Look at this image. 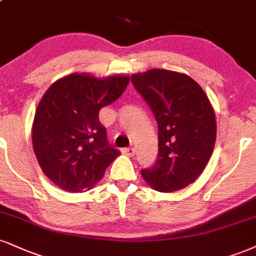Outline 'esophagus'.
Masks as SVG:
<instances>
[{"label":"esophagus","mask_w":256,"mask_h":256,"mask_svg":"<svg viewBox=\"0 0 256 256\" xmlns=\"http://www.w3.org/2000/svg\"><path fill=\"white\" fill-rule=\"evenodd\" d=\"M134 152H136V149L134 148H125V149H122V154H125V155L128 156H134Z\"/></svg>","instance_id":"1"}]
</instances>
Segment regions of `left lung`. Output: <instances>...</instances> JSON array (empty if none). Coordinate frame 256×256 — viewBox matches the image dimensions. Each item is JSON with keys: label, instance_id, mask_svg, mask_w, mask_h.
Instances as JSON below:
<instances>
[{"label": "left lung", "instance_id": "left-lung-1", "mask_svg": "<svg viewBox=\"0 0 256 256\" xmlns=\"http://www.w3.org/2000/svg\"><path fill=\"white\" fill-rule=\"evenodd\" d=\"M131 81L158 122V161L142 175L158 192L184 188L199 178L214 152L217 128L210 101L186 74L152 69L134 74Z\"/></svg>", "mask_w": 256, "mask_h": 256}]
</instances>
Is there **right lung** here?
Instances as JSON below:
<instances>
[{
    "label": "right lung",
    "mask_w": 256,
    "mask_h": 256,
    "mask_svg": "<svg viewBox=\"0 0 256 256\" xmlns=\"http://www.w3.org/2000/svg\"><path fill=\"white\" fill-rule=\"evenodd\" d=\"M128 76L72 74L46 90L36 107L32 143L40 168L68 192L90 190L120 155L110 146L98 110L124 93Z\"/></svg>",
    "instance_id": "obj_1"
}]
</instances>
